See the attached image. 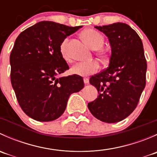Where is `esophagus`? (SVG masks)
Masks as SVG:
<instances>
[{"instance_id": "esophagus-1", "label": "esophagus", "mask_w": 157, "mask_h": 157, "mask_svg": "<svg viewBox=\"0 0 157 157\" xmlns=\"http://www.w3.org/2000/svg\"><path fill=\"white\" fill-rule=\"evenodd\" d=\"M83 82H84L85 84H88V83H89V79L85 77V78H83Z\"/></svg>"}]
</instances>
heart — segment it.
I'll use <instances>...</instances> for the list:
<instances>
[{
	"instance_id": "heart-1",
	"label": "heart",
	"mask_w": 157,
	"mask_h": 157,
	"mask_svg": "<svg viewBox=\"0 0 157 157\" xmlns=\"http://www.w3.org/2000/svg\"><path fill=\"white\" fill-rule=\"evenodd\" d=\"M82 36L92 48L97 50V55L100 59L105 60L108 58V51L102 48L104 45V37L99 32L93 29H87L82 33ZM68 43L69 39L67 38L63 40L60 45V52L65 61H71V57L68 50ZM99 68L100 65L99 62L96 61H92L77 63L72 66L71 71L72 74L76 75L86 77L96 74L99 71Z\"/></svg>"
}]
</instances>
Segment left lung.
Masks as SVG:
<instances>
[{
  "instance_id": "8db88e82",
  "label": "left lung",
  "mask_w": 157,
  "mask_h": 157,
  "mask_svg": "<svg viewBox=\"0 0 157 157\" xmlns=\"http://www.w3.org/2000/svg\"><path fill=\"white\" fill-rule=\"evenodd\" d=\"M95 27L108 36L112 55L109 67L90 77L99 96L88 108L97 119L115 123L127 118L138 104L146 86L147 60L140 36L128 25Z\"/></svg>"
}]
</instances>
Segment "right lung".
Instances as JSON below:
<instances>
[{"label":"right lung","mask_w":157,"mask_h":157,"mask_svg":"<svg viewBox=\"0 0 157 157\" xmlns=\"http://www.w3.org/2000/svg\"><path fill=\"white\" fill-rule=\"evenodd\" d=\"M82 26L42 21L22 32L10 55V80L23 112L39 121L59 118L69 96L83 88V77L73 74L58 77L69 69L60 45Z\"/></svg>","instance_id":"add662e5"}]
</instances>
